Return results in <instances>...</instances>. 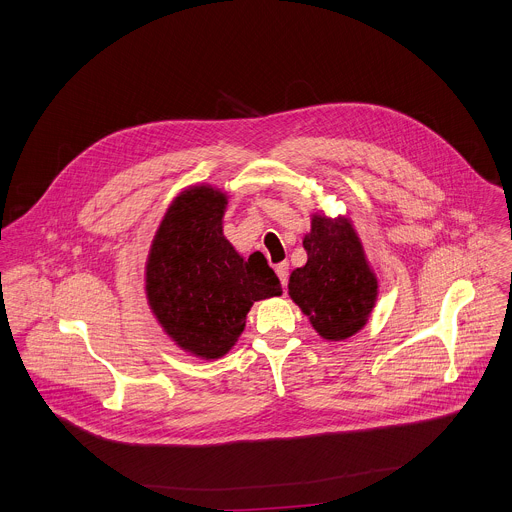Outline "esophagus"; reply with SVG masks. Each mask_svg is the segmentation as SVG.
Here are the masks:
<instances>
[{
    "instance_id": "obj_1",
    "label": "esophagus",
    "mask_w": 512,
    "mask_h": 512,
    "mask_svg": "<svg viewBox=\"0 0 512 512\" xmlns=\"http://www.w3.org/2000/svg\"><path fill=\"white\" fill-rule=\"evenodd\" d=\"M275 273H277V277H279V281H281V285L285 287L287 285V277H289V263H279V265H275Z\"/></svg>"
}]
</instances>
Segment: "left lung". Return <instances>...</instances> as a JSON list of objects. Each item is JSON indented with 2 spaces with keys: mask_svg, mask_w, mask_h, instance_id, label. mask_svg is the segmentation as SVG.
<instances>
[{
  "mask_svg": "<svg viewBox=\"0 0 512 512\" xmlns=\"http://www.w3.org/2000/svg\"><path fill=\"white\" fill-rule=\"evenodd\" d=\"M308 263L289 275V298L330 342L360 332L377 304L379 281L364 255L350 218L312 214L304 237Z\"/></svg>",
  "mask_w": 512,
  "mask_h": 512,
  "instance_id": "1",
  "label": "left lung"
}]
</instances>
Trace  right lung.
<instances>
[{"label": "right lung", "mask_w": 512, "mask_h": 512, "mask_svg": "<svg viewBox=\"0 0 512 512\" xmlns=\"http://www.w3.org/2000/svg\"><path fill=\"white\" fill-rule=\"evenodd\" d=\"M229 198L208 184L180 192L166 210L145 263V298L164 332L188 354L225 356L251 306L281 296L261 253L245 259L223 235Z\"/></svg>", "instance_id": "right-lung-1"}]
</instances>
